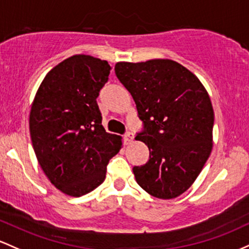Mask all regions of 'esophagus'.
Here are the masks:
<instances>
[{
  "label": "esophagus",
  "instance_id": "obj_1",
  "mask_svg": "<svg viewBox=\"0 0 249 249\" xmlns=\"http://www.w3.org/2000/svg\"><path fill=\"white\" fill-rule=\"evenodd\" d=\"M133 138H134V136H133V134L132 133H130V132H128V133H125L124 134V142H125V143H130V142H132L133 141Z\"/></svg>",
  "mask_w": 249,
  "mask_h": 249
}]
</instances>
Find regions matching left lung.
Returning a JSON list of instances; mask_svg holds the SVG:
<instances>
[{"mask_svg": "<svg viewBox=\"0 0 249 249\" xmlns=\"http://www.w3.org/2000/svg\"><path fill=\"white\" fill-rule=\"evenodd\" d=\"M115 74L135 101L143 130L136 140L149 160L133 168L136 182L159 199H174L193 185L213 147L214 110L200 80L167 58L117 62Z\"/></svg>", "mask_w": 249, "mask_h": 249, "instance_id": "left-lung-1", "label": "left lung"}]
</instances>
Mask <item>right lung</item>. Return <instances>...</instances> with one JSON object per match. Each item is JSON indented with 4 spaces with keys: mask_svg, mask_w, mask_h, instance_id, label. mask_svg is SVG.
Listing matches in <instances>:
<instances>
[{
    "mask_svg": "<svg viewBox=\"0 0 249 249\" xmlns=\"http://www.w3.org/2000/svg\"><path fill=\"white\" fill-rule=\"evenodd\" d=\"M107 61L74 55L46 75L29 115L33 148L57 189L82 196L105 181L121 136L106 132L96 99L108 81Z\"/></svg>",
    "mask_w": 249,
    "mask_h": 249,
    "instance_id": "right-lung-1",
    "label": "right lung"
}]
</instances>
